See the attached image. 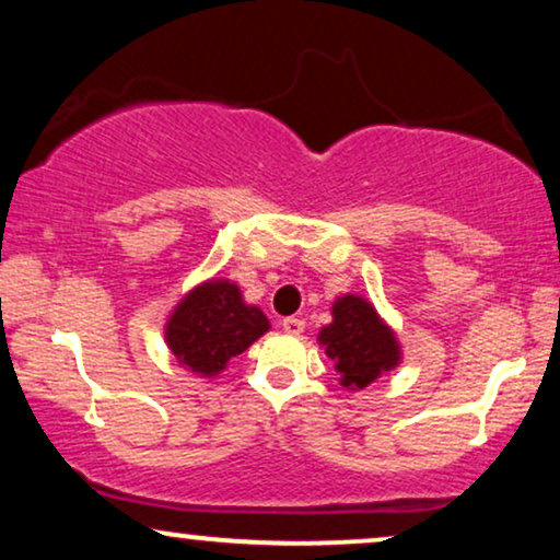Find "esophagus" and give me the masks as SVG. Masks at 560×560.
I'll return each instance as SVG.
<instances>
[{
	"label": "esophagus",
	"mask_w": 560,
	"mask_h": 560,
	"mask_svg": "<svg viewBox=\"0 0 560 560\" xmlns=\"http://www.w3.org/2000/svg\"><path fill=\"white\" fill-rule=\"evenodd\" d=\"M280 326H282V331L290 334V336H301L303 328H305V320L295 318V316H288V318L280 320Z\"/></svg>",
	"instance_id": "esophagus-1"
}]
</instances>
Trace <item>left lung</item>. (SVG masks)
Wrapping results in <instances>:
<instances>
[{"instance_id": "obj_1", "label": "left lung", "mask_w": 560, "mask_h": 560, "mask_svg": "<svg viewBox=\"0 0 560 560\" xmlns=\"http://www.w3.org/2000/svg\"><path fill=\"white\" fill-rule=\"evenodd\" d=\"M334 320L320 328L318 341L339 372L343 387L362 389L400 364V343L374 305L362 295L336 298Z\"/></svg>"}]
</instances>
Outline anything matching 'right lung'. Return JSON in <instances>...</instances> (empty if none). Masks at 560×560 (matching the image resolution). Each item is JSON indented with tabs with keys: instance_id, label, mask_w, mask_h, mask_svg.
<instances>
[{
	"instance_id": "add662e5",
	"label": "right lung",
	"mask_w": 560,
	"mask_h": 560,
	"mask_svg": "<svg viewBox=\"0 0 560 560\" xmlns=\"http://www.w3.org/2000/svg\"><path fill=\"white\" fill-rule=\"evenodd\" d=\"M265 331H270V320L257 305L244 303L234 282L209 280L175 305L165 324V341L180 366L217 377L229 359L249 349Z\"/></svg>"
}]
</instances>
